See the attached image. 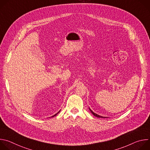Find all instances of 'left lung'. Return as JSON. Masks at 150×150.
<instances>
[{"label":"left lung","instance_id":"left-lung-1","mask_svg":"<svg viewBox=\"0 0 150 150\" xmlns=\"http://www.w3.org/2000/svg\"><path fill=\"white\" fill-rule=\"evenodd\" d=\"M90 111H91V112L93 114V115L94 116H96V117H101V118H105V117H103V116H100V115H97L96 113H94L90 109Z\"/></svg>","mask_w":150,"mask_h":150}]
</instances>
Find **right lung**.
<instances>
[{
	"label": "right lung",
	"mask_w": 150,
	"mask_h": 150,
	"mask_svg": "<svg viewBox=\"0 0 150 150\" xmlns=\"http://www.w3.org/2000/svg\"><path fill=\"white\" fill-rule=\"evenodd\" d=\"M59 112H60V111H59ZM59 112H58V113H59ZM57 113H56V114H55V115H54V116H52V117H54V116H56V115H57Z\"/></svg>",
	"instance_id": "1"
}]
</instances>
